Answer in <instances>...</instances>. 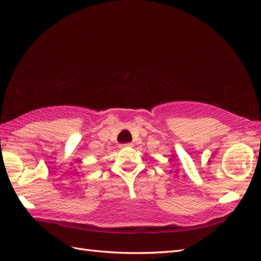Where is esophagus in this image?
Masks as SVG:
<instances>
[{
  "label": "esophagus",
  "mask_w": 261,
  "mask_h": 261,
  "mask_svg": "<svg viewBox=\"0 0 261 261\" xmlns=\"http://www.w3.org/2000/svg\"><path fill=\"white\" fill-rule=\"evenodd\" d=\"M133 144L128 143V144H123V145H120V148H124V147H132Z\"/></svg>",
  "instance_id": "34e87169"
}]
</instances>
